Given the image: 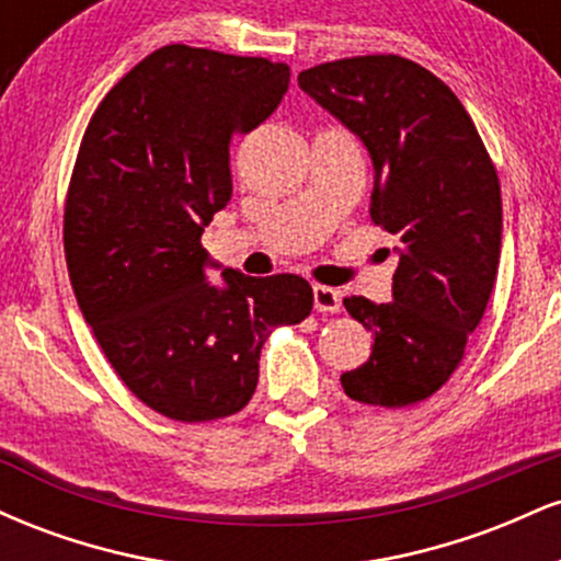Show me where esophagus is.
Wrapping results in <instances>:
<instances>
[{"label": "esophagus", "mask_w": 561, "mask_h": 561, "mask_svg": "<svg viewBox=\"0 0 561 561\" xmlns=\"http://www.w3.org/2000/svg\"><path fill=\"white\" fill-rule=\"evenodd\" d=\"M340 306H343V295L334 287L317 285L313 287V308L321 313H337Z\"/></svg>", "instance_id": "esophagus-1"}]
</instances>
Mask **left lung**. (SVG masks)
<instances>
[{
    "label": "left lung",
    "mask_w": 561,
    "mask_h": 561,
    "mask_svg": "<svg viewBox=\"0 0 561 561\" xmlns=\"http://www.w3.org/2000/svg\"><path fill=\"white\" fill-rule=\"evenodd\" d=\"M300 89L364 141L375 163L369 216L401 240L392 300L345 298L371 332V356L340 377L358 403L403 409L459 369L501 259V184L450 89L401 55L321 62Z\"/></svg>",
    "instance_id": "8db88e82"
}]
</instances>
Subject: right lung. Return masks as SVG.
<instances>
[{
    "label": "right lung",
    "instance_id": "1",
    "mask_svg": "<svg viewBox=\"0 0 561 561\" xmlns=\"http://www.w3.org/2000/svg\"><path fill=\"white\" fill-rule=\"evenodd\" d=\"M289 68L266 57L169 44L121 79L83 131L62 244L76 300L115 375L173 422L237 414L261 347L300 324L298 274L205 282L203 229L231 197L229 141L276 111Z\"/></svg>",
    "mask_w": 561,
    "mask_h": 561
}]
</instances>
